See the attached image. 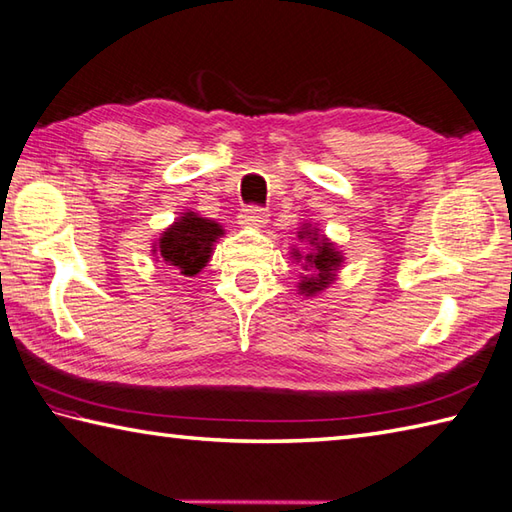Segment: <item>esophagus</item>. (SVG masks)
Here are the masks:
<instances>
[{"mask_svg":"<svg viewBox=\"0 0 512 512\" xmlns=\"http://www.w3.org/2000/svg\"><path fill=\"white\" fill-rule=\"evenodd\" d=\"M239 224L246 226V228H259L268 222V210L262 206H246L242 208V213H239Z\"/></svg>","mask_w":512,"mask_h":512,"instance_id":"esophagus-1","label":"esophagus"}]
</instances>
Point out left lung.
Instances as JSON below:
<instances>
[{
	"label": "left lung",
	"mask_w": 512,
	"mask_h": 512,
	"mask_svg": "<svg viewBox=\"0 0 512 512\" xmlns=\"http://www.w3.org/2000/svg\"><path fill=\"white\" fill-rule=\"evenodd\" d=\"M297 237L310 244L306 255L299 253V250H293V257L297 262H302V268L308 273L297 288L302 295L313 297L335 282L337 270L342 266L344 257L326 235H319V228H313L310 224H304Z\"/></svg>",
	"instance_id": "8db88e82"
}]
</instances>
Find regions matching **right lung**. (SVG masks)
Masks as SVG:
<instances>
[{
	"mask_svg": "<svg viewBox=\"0 0 512 512\" xmlns=\"http://www.w3.org/2000/svg\"><path fill=\"white\" fill-rule=\"evenodd\" d=\"M222 235L224 228L217 222L190 210L164 230L153 248V255H157V262L162 259L166 266L175 268L177 275L195 277L208 264L213 244Z\"/></svg>",
	"mask_w": 512,
	"mask_h": 512,
	"instance_id": "obj_1",
	"label": "right lung"
}]
</instances>
